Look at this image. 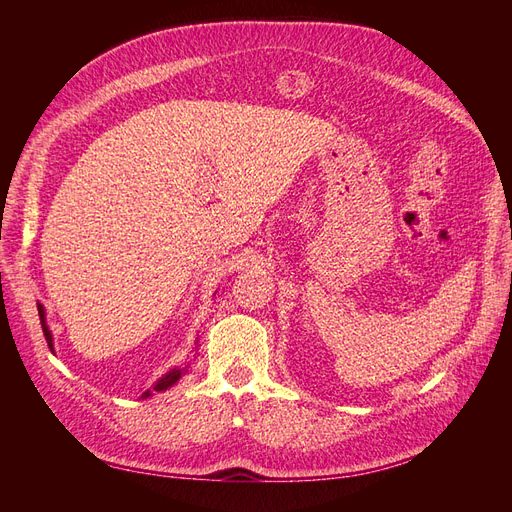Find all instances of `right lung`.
<instances>
[{
	"label": "right lung",
	"mask_w": 512,
	"mask_h": 512,
	"mask_svg": "<svg viewBox=\"0 0 512 512\" xmlns=\"http://www.w3.org/2000/svg\"><path fill=\"white\" fill-rule=\"evenodd\" d=\"M38 314H40V324H42V333H44V339H46V344H49V348L53 350V337H51V331H49V327H46V320H44V307L38 303ZM181 378V369H173L170 371V374H166L162 380H158V384L153 386V391H164V389H168V386H173L177 380ZM149 395V391L145 393V397Z\"/></svg>",
	"instance_id": "obj_1"
}]
</instances>
